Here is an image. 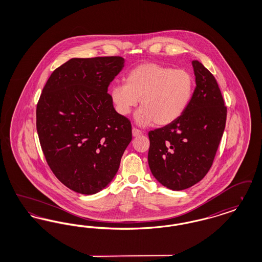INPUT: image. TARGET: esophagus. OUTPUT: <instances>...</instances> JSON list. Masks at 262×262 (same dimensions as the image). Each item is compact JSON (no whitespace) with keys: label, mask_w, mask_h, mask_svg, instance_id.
<instances>
[{"label":"esophagus","mask_w":262,"mask_h":262,"mask_svg":"<svg viewBox=\"0 0 262 262\" xmlns=\"http://www.w3.org/2000/svg\"><path fill=\"white\" fill-rule=\"evenodd\" d=\"M141 135H142V132H141V130L137 129L136 127H133V136H134V137H139V136H141Z\"/></svg>","instance_id":"34e87169"}]
</instances>
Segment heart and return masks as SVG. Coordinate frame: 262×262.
Listing matches in <instances>:
<instances>
[{"instance_id": "b5f03b06", "label": "heart", "mask_w": 262, "mask_h": 262, "mask_svg": "<svg viewBox=\"0 0 262 262\" xmlns=\"http://www.w3.org/2000/svg\"><path fill=\"white\" fill-rule=\"evenodd\" d=\"M194 77L187 70L155 62L142 63L126 76V83L111 88L119 114L126 116L140 100L136 121L141 126L174 123L187 110L194 91Z\"/></svg>"}]
</instances>
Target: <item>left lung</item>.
I'll list each match as a JSON object with an SVG mask.
<instances>
[{
	"label": "left lung",
	"mask_w": 262,
	"mask_h": 262,
	"mask_svg": "<svg viewBox=\"0 0 262 262\" xmlns=\"http://www.w3.org/2000/svg\"><path fill=\"white\" fill-rule=\"evenodd\" d=\"M196 88L185 113L174 123L148 133V165L164 187L182 190L201 181L224 133L227 107L214 75L194 60Z\"/></svg>",
	"instance_id": "obj_1"
}]
</instances>
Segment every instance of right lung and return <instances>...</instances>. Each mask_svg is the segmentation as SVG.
Here are the masks:
<instances>
[{
  "label": "right lung",
  "instance_id": "1",
  "mask_svg": "<svg viewBox=\"0 0 262 262\" xmlns=\"http://www.w3.org/2000/svg\"><path fill=\"white\" fill-rule=\"evenodd\" d=\"M124 62L119 56L71 59L52 73L38 100L46 161L75 192L94 194L107 187L132 141L130 122L116 112L107 92Z\"/></svg>",
  "mask_w": 262,
  "mask_h": 262
}]
</instances>
